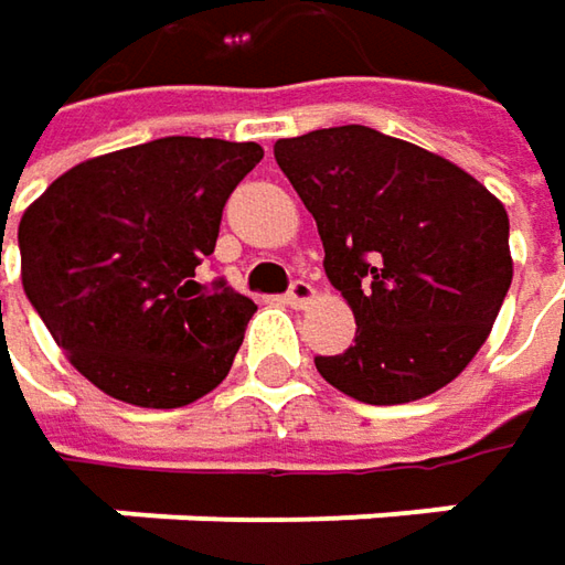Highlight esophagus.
<instances>
[{"instance_id": "1", "label": "esophagus", "mask_w": 565, "mask_h": 565, "mask_svg": "<svg viewBox=\"0 0 565 565\" xmlns=\"http://www.w3.org/2000/svg\"><path fill=\"white\" fill-rule=\"evenodd\" d=\"M316 297V290H312V284L309 281H290V287H287V294H284V300L290 303V307H307L309 300Z\"/></svg>"}]
</instances>
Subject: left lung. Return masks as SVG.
<instances>
[{
    "label": "left lung",
    "instance_id": "obj_1",
    "mask_svg": "<svg viewBox=\"0 0 565 565\" xmlns=\"http://www.w3.org/2000/svg\"><path fill=\"white\" fill-rule=\"evenodd\" d=\"M275 160L326 246V275L354 309L344 354L316 356L338 392L405 405L478 354L512 284L509 214L439 154L370 126L281 138Z\"/></svg>",
    "mask_w": 565,
    "mask_h": 565
}]
</instances>
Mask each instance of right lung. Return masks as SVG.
Wrapping results in <instances>:
<instances>
[{"label": "right lung", "instance_id": "obj_1", "mask_svg": "<svg viewBox=\"0 0 565 565\" xmlns=\"http://www.w3.org/2000/svg\"><path fill=\"white\" fill-rule=\"evenodd\" d=\"M262 154L256 141L158 138L72 167L24 211V294L100 392L183 407L231 373L256 303L202 287L195 268Z\"/></svg>", "mask_w": 565, "mask_h": 565}]
</instances>
